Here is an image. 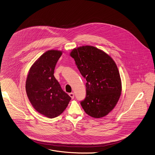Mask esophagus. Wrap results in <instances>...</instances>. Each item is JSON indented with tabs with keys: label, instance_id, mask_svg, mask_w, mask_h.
Instances as JSON below:
<instances>
[{
	"label": "esophagus",
	"instance_id": "1",
	"mask_svg": "<svg viewBox=\"0 0 155 155\" xmlns=\"http://www.w3.org/2000/svg\"><path fill=\"white\" fill-rule=\"evenodd\" d=\"M69 95L71 97V98L72 99H74V94L73 92H71V93H69Z\"/></svg>",
	"mask_w": 155,
	"mask_h": 155
}]
</instances>
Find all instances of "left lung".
I'll return each instance as SVG.
<instances>
[{"label": "left lung", "mask_w": 155, "mask_h": 155, "mask_svg": "<svg viewBox=\"0 0 155 155\" xmlns=\"http://www.w3.org/2000/svg\"><path fill=\"white\" fill-rule=\"evenodd\" d=\"M70 55L87 81L86 98L80 102L84 112L96 118L107 115L116 106L121 92V78L115 61L92 46L74 49Z\"/></svg>", "instance_id": "left-lung-1"}]
</instances>
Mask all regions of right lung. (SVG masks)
Here are the masks:
<instances>
[{
	"label": "right lung",
	"mask_w": 155,
	"mask_h": 155,
	"mask_svg": "<svg viewBox=\"0 0 155 155\" xmlns=\"http://www.w3.org/2000/svg\"><path fill=\"white\" fill-rule=\"evenodd\" d=\"M61 54L56 50L44 53L31 66L26 81V94L33 107L49 118L62 114L71 100L54 75Z\"/></svg>",
	"instance_id": "add662e5"
}]
</instances>
